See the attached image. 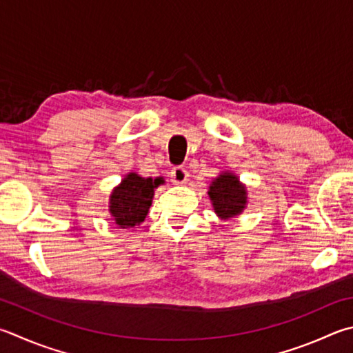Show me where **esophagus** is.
I'll list each match as a JSON object with an SVG mask.
<instances>
[{"mask_svg":"<svg viewBox=\"0 0 353 353\" xmlns=\"http://www.w3.org/2000/svg\"><path fill=\"white\" fill-rule=\"evenodd\" d=\"M171 181L176 185H182L188 181V171L182 168V166H176L171 170Z\"/></svg>","mask_w":353,"mask_h":353,"instance_id":"obj_1","label":"esophagus"}]
</instances>
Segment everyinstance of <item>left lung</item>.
<instances>
[{"mask_svg":"<svg viewBox=\"0 0 353 353\" xmlns=\"http://www.w3.org/2000/svg\"><path fill=\"white\" fill-rule=\"evenodd\" d=\"M208 196L221 219L241 214L247 205V188L233 172L223 171L210 185Z\"/></svg>","mask_w":353,"mask_h":353,"instance_id":"obj_1","label":"left lung"}]
</instances>
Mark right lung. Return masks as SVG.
<instances>
[{"instance_id": "add662e5", "label": "right lung", "mask_w": 353, "mask_h": 353, "mask_svg": "<svg viewBox=\"0 0 353 353\" xmlns=\"http://www.w3.org/2000/svg\"><path fill=\"white\" fill-rule=\"evenodd\" d=\"M163 183L162 177H142L137 172L126 174L110 196V213L120 228H132L145 221L154 197V190Z\"/></svg>"}]
</instances>
